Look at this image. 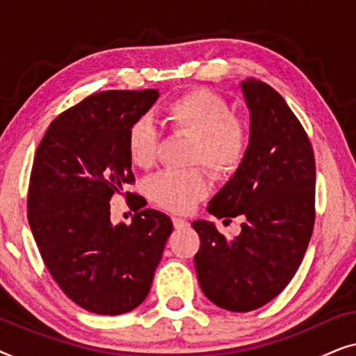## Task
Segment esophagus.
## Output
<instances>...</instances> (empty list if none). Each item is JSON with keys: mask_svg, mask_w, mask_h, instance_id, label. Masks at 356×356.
I'll use <instances>...</instances> for the list:
<instances>
[{"mask_svg": "<svg viewBox=\"0 0 356 356\" xmlns=\"http://www.w3.org/2000/svg\"><path fill=\"white\" fill-rule=\"evenodd\" d=\"M173 225L175 228H178V230H181V228L189 227V222L184 220L181 217H173Z\"/></svg>", "mask_w": 356, "mask_h": 356, "instance_id": "obj_1", "label": "esophagus"}]
</instances>
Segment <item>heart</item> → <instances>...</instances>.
<instances>
[{
  "instance_id": "b5f03b06",
  "label": "heart",
  "mask_w": 356,
  "mask_h": 356,
  "mask_svg": "<svg viewBox=\"0 0 356 356\" xmlns=\"http://www.w3.org/2000/svg\"><path fill=\"white\" fill-rule=\"evenodd\" d=\"M170 129L193 136L189 163H202L216 175L240 168L250 147L246 124L233 116L230 105L207 89H196L173 99L163 110ZM160 129L150 116H140L129 126L126 149L136 167L149 168L157 160ZM211 184L202 168H167L149 179L147 193L160 207L189 212L207 196Z\"/></svg>"
}]
</instances>
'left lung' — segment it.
I'll return each instance as SVG.
<instances>
[{"instance_id": "left-lung-1", "label": "left lung", "mask_w": 356, "mask_h": 356, "mask_svg": "<svg viewBox=\"0 0 356 356\" xmlns=\"http://www.w3.org/2000/svg\"><path fill=\"white\" fill-rule=\"evenodd\" d=\"M241 90L251 113L250 147L207 206L223 223L240 217L241 233L228 240L213 223L193 222L201 238L194 256L199 285L212 303L235 313L261 308L290 284L316 218L308 134L269 84L248 79Z\"/></svg>"}]
</instances>
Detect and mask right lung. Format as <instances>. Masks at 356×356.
Returning <instances> with one entry per match:
<instances>
[{
  "mask_svg": "<svg viewBox=\"0 0 356 356\" xmlns=\"http://www.w3.org/2000/svg\"><path fill=\"white\" fill-rule=\"evenodd\" d=\"M157 99L155 89L89 95L51 121L33 159L32 235L60 289L90 313L138 308L173 230L168 216L144 209V197L131 193V225L110 222V199L134 183L128 129Z\"/></svg>",
  "mask_w": 356,
  "mask_h": 356,
  "instance_id": "1",
  "label": "right lung"
}]
</instances>
